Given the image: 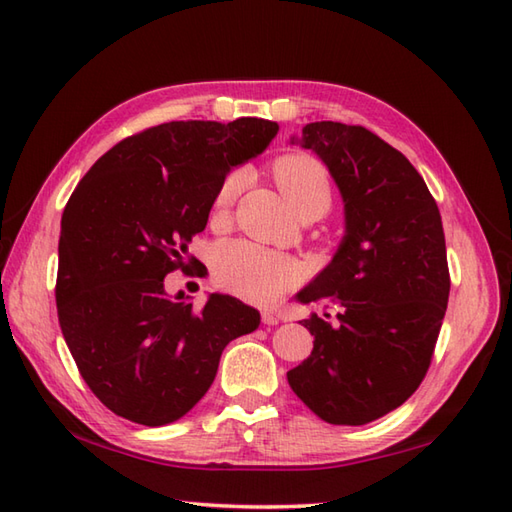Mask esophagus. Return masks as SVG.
<instances>
[{
    "instance_id": "1",
    "label": "esophagus",
    "mask_w": 512,
    "mask_h": 512,
    "mask_svg": "<svg viewBox=\"0 0 512 512\" xmlns=\"http://www.w3.org/2000/svg\"><path fill=\"white\" fill-rule=\"evenodd\" d=\"M261 323H264V325H277L279 323V316L272 314L270 310H264V312H261Z\"/></svg>"
}]
</instances>
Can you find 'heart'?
Returning <instances> with one entry per match:
<instances>
[{
    "instance_id": "b5f03b06",
    "label": "heart",
    "mask_w": 512,
    "mask_h": 512,
    "mask_svg": "<svg viewBox=\"0 0 512 512\" xmlns=\"http://www.w3.org/2000/svg\"><path fill=\"white\" fill-rule=\"evenodd\" d=\"M272 172L283 198L301 220H316L327 213L334 200V189L323 163L307 154H290L279 159ZM244 183V170H235L224 178L213 200V216L220 218L227 213ZM213 272L222 288L257 303L275 301L299 279V266L290 257L244 240H231L216 248Z\"/></svg>"
}]
</instances>
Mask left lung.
Here are the masks:
<instances>
[{
  "label": "left lung",
  "instance_id": "1",
  "mask_svg": "<svg viewBox=\"0 0 512 512\" xmlns=\"http://www.w3.org/2000/svg\"><path fill=\"white\" fill-rule=\"evenodd\" d=\"M290 141L327 165L344 202V237L296 294L334 301L338 325L303 320L314 349L288 382L323 421L364 425L399 408L430 368L449 299L441 213L414 165L371 130L312 122Z\"/></svg>",
  "mask_w": 512,
  "mask_h": 512
}]
</instances>
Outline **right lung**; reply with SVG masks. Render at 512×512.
Here are the masks:
<instances>
[{
  "instance_id": "obj_1",
  "label": "right lung",
  "mask_w": 512,
  "mask_h": 512,
  "mask_svg": "<svg viewBox=\"0 0 512 512\" xmlns=\"http://www.w3.org/2000/svg\"><path fill=\"white\" fill-rule=\"evenodd\" d=\"M277 122H168L126 137L71 194L58 240L56 307L78 371L106 408L148 427L174 423L205 397L220 355L259 327V312L209 294L200 312L165 275L192 270L227 174L264 152Z\"/></svg>"
}]
</instances>
